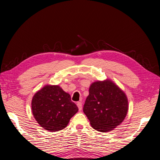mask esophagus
<instances>
[{"label": "esophagus", "mask_w": 160, "mask_h": 160, "mask_svg": "<svg viewBox=\"0 0 160 160\" xmlns=\"http://www.w3.org/2000/svg\"><path fill=\"white\" fill-rule=\"evenodd\" d=\"M77 106H78V109H79V110H80H80H82V102H77Z\"/></svg>", "instance_id": "obj_1"}]
</instances>
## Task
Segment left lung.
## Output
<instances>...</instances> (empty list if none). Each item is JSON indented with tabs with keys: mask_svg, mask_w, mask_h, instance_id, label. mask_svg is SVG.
<instances>
[{
	"mask_svg": "<svg viewBox=\"0 0 160 160\" xmlns=\"http://www.w3.org/2000/svg\"><path fill=\"white\" fill-rule=\"evenodd\" d=\"M128 111L126 94L112 80L91 84L83 112L94 129L103 132L112 131L123 122Z\"/></svg>",
	"mask_w": 160,
	"mask_h": 160,
	"instance_id": "obj_1",
	"label": "left lung"
}]
</instances>
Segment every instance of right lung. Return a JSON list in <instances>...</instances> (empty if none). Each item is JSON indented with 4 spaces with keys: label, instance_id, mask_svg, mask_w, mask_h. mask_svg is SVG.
<instances>
[{
    "label": "right lung",
    "instance_id": "obj_1",
    "mask_svg": "<svg viewBox=\"0 0 160 160\" xmlns=\"http://www.w3.org/2000/svg\"><path fill=\"white\" fill-rule=\"evenodd\" d=\"M32 111L40 126L56 132L66 128L78 108L60 86L47 85L32 97Z\"/></svg>",
    "mask_w": 160,
    "mask_h": 160
}]
</instances>
